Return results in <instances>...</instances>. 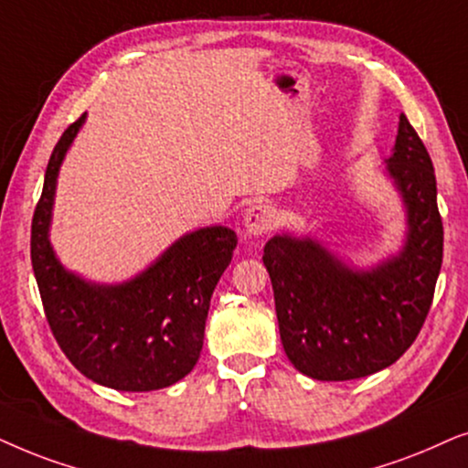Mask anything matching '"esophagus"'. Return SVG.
<instances>
[{
  "label": "esophagus",
  "instance_id": "34e87169",
  "mask_svg": "<svg viewBox=\"0 0 468 468\" xmlns=\"http://www.w3.org/2000/svg\"><path fill=\"white\" fill-rule=\"evenodd\" d=\"M273 224H276V214H273V209L270 205H252V207L246 209L244 214V227H246V233L248 235H263V233H270L273 229Z\"/></svg>",
  "mask_w": 468,
  "mask_h": 468
}]
</instances>
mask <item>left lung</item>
Returning <instances> with one entry per match:
<instances>
[{"instance_id": "obj_1", "label": "left lung", "mask_w": 468, "mask_h": 468, "mask_svg": "<svg viewBox=\"0 0 468 468\" xmlns=\"http://www.w3.org/2000/svg\"><path fill=\"white\" fill-rule=\"evenodd\" d=\"M388 176L407 209V241L370 270L342 263L316 239L273 235L265 244L280 340L316 381H351L388 368L413 345L443 263V222L430 154L404 113Z\"/></svg>"}]
</instances>
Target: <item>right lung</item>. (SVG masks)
Returning <instances> with one entry per match:
<instances>
[{
  "instance_id": "obj_1",
  "label": "right lung",
  "mask_w": 468,
  "mask_h": 468,
  "mask_svg": "<svg viewBox=\"0 0 468 468\" xmlns=\"http://www.w3.org/2000/svg\"><path fill=\"white\" fill-rule=\"evenodd\" d=\"M85 115L55 145L31 220V265L48 327L80 375L120 391H154L195 368L205 319L238 235L205 227L179 238L154 265L122 284H93L55 257L51 227L59 166Z\"/></svg>"
}]
</instances>
